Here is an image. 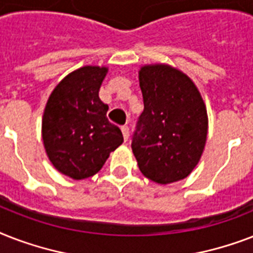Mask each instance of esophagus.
I'll return each mask as SVG.
<instances>
[{
    "label": "esophagus",
    "instance_id": "esophagus-1",
    "mask_svg": "<svg viewBox=\"0 0 253 253\" xmlns=\"http://www.w3.org/2000/svg\"><path fill=\"white\" fill-rule=\"evenodd\" d=\"M121 130H122V134H123V138H125V140H128V136H130V128H128V126H122L121 127Z\"/></svg>",
    "mask_w": 253,
    "mask_h": 253
}]
</instances>
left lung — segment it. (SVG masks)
<instances>
[{
    "label": "left lung",
    "instance_id": "obj_1",
    "mask_svg": "<svg viewBox=\"0 0 253 253\" xmlns=\"http://www.w3.org/2000/svg\"><path fill=\"white\" fill-rule=\"evenodd\" d=\"M144 110L132 136L140 172L166 185L184 180L200 162L208 138V110L192 79L168 64L139 69Z\"/></svg>",
    "mask_w": 253,
    "mask_h": 253
}]
</instances>
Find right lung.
<instances>
[{
	"label": "right lung",
	"mask_w": 253,
	"mask_h": 253,
	"mask_svg": "<svg viewBox=\"0 0 253 253\" xmlns=\"http://www.w3.org/2000/svg\"><path fill=\"white\" fill-rule=\"evenodd\" d=\"M107 67L85 65L55 86L45 103L42 138L52 166L73 180L94 176L123 143L109 122V106L98 97Z\"/></svg>",
	"instance_id": "add662e5"
}]
</instances>
